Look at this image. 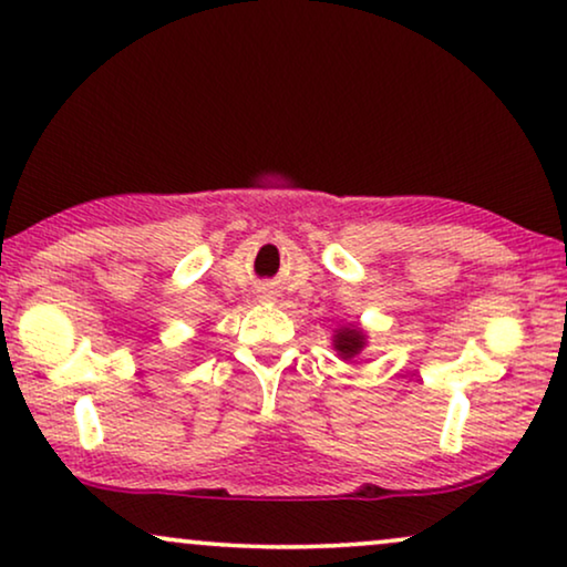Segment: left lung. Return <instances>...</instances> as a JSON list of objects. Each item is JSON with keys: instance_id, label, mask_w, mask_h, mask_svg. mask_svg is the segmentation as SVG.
Here are the masks:
<instances>
[{"instance_id": "left-lung-1", "label": "left lung", "mask_w": 567, "mask_h": 567, "mask_svg": "<svg viewBox=\"0 0 567 567\" xmlns=\"http://www.w3.org/2000/svg\"><path fill=\"white\" fill-rule=\"evenodd\" d=\"M333 349H337L339 360H354L357 354H362V349L367 347V331L362 329L360 323H347V326H339L337 331H333Z\"/></svg>"}]
</instances>
